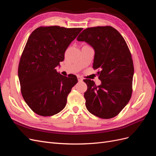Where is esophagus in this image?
I'll list each match as a JSON object with an SVG mask.
<instances>
[{
  "instance_id": "esophagus-1",
  "label": "esophagus",
  "mask_w": 156,
  "mask_h": 156,
  "mask_svg": "<svg viewBox=\"0 0 156 156\" xmlns=\"http://www.w3.org/2000/svg\"><path fill=\"white\" fill-rule=\"evenodd\" d=\"M77 79H78L79 81H83V78L81 77H80V76H77Z\"/></svg>"
}]
</instances>
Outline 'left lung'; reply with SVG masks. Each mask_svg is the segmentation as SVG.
Listing matches in <instances>:
<instances>
[{
    "label": "left lung",
    "mask_w": 156,
    "mask_h": 156,
    "mask_svg": "<svg viewBox=\"0 0 156 156\" xmlns=\"http://www.w3.org/2000/svg\"><path fill=\"white\" fill-rule=\"evenodd\" d=\"M95 51L93 68L98 69L101 84L96 86L84 79L87 90L84 97L87 110L99 118L109 119L123 109L131 97L134 73L131 54L119 32L111 26L90 27L79 35Z\"/></svg>",
    "instance_id": "8db88e82"
}]
</instances>
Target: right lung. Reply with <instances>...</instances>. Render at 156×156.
<instances>
[{
	"instance_id": "add662e5",
	"label": "right lung",
	"mask_w": 156,
	"mask_h": 156,
	"mask_svg": "<svg viewBox=\"0 0 156 156\" xmlns=\"http://www.w3.org/2000/svg\"><path fill=\"white\" fill-rule=\"evenodd\" d=\"M83 28L40 27L33 31L19 63L18 76L23 99L33 112L42 116L57 114L78 81L76 75L60 74L55 68Z\"/></svg>"
}]
</instances>
